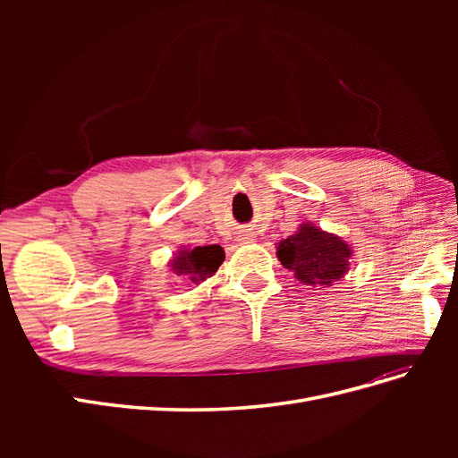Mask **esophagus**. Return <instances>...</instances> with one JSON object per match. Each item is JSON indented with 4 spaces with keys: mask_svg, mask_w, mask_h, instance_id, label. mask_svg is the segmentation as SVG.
Instances as JSON below:
<instances>
[{
    "mask_svg": "<svg viewBox=\"0 0 458 458\" xmlns=\"http://www.w3.org/2000/svg\"><path fill=\"white\" fill-rule=\"evenodd\" d=\"M239 241H241V244H248V242H254L256 239H254L252 233H244V234H241Z\"/></svg>",
    "mask_w": 458,
    "mask_h": 458,
    "instance_id": "1",
    "label": "esophagus"
}]
</instances>
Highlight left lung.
Instances as JSON below:
<instances>
[{
  "instance_id": "left-lung-1",
  "label": "left lung",
  "mask_w": 458,
  "mask_h": 458,
  "mask_svg": "<svg viewBox=\"0 0 458 458\" xmlns=\"http://www.w3.org/2000/svg\"><path fill=\"white\" fill-rule=\"evenodd\" d=\"M350 244L313 224L300 229L276 246V258L294 276L310 286H332L350 269Z\"/></svg>"
}]
</instances>
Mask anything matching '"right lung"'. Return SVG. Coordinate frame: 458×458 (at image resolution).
<instances>
[{
    "label": "right lung",
    "instance_id": "add662e5",
    "mask_svg": "<svg viewBox=\"0 0 458 458\" xmlns=\"http://www.w3.org/2000/svg\"><path fill=\"white\" fill-rule=\"evenodd\" d=\"M225 252L219 244L210 246H182L170 261V267L175 275H185L191 283H202L208 276H212L217 267L224 263Z\"/></svg>",
    "mask_w": 458,
    "mask_h": 458
}]
</instances>
